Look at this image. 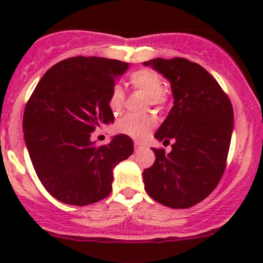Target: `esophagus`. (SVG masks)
<instances>
[{
    "mask_svg": "<svg viewBox=\"0 0 263 263\" xmlns=\"http://www.w3.org/2000/svg\"><path fill=\"white\" fill-rule=\"evenodd\" d=\"M134 145H135V150H136V151L137 150H141V148L144 147V145H142L140 141H135Z\"/></svg>",
    "mask_w": 263,
    "mask_h": 263,
    "instance_id": "esophagus-1",
    "label": "esophagus"
}]
</instances>
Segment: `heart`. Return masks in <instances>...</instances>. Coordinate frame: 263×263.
<instances>
[{"label": "heart", "instance_id": "heart-1", "mask_svg": "<svg viewBox=\"0 0 263 263\" xmlns=\"http://www.w3.org/2000/svg\"><path fill=\"white\" fill-rule=\"evenodd\" d=\"M129 85L132 89L144 92L147 95L148 104L156 107L158 109H164L168 104V92L163 87V80L160 76L153 70L141 68L134 71L128 78ZM126 103V94L121 86L116 85L110 91L108 98V107L115 116L119 115L123 110ZM156 124V119L153 115L145 116H124L117 122L116 129L119 134H123L132 139L141 140L146 136V134Z\"/></svg>", "mask_w": 263, "mask_h": 263}]
</instances>
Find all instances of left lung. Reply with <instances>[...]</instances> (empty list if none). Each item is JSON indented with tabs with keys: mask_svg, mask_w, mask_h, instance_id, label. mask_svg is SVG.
I'll list each match as a JSON object with an SVG mask.
<instances>
[{
	"mask_svg": "<svg viewBox=\"0 0 263 263\" xmlns=\"http://www.w3.org/2000/svg\"><path fill=\"white\" fill-rule=\"evenodd\" d=\"M171 81L174 105L156 131L159 141L173 140L172 151L153 148L155 161L145 169V190L156 202L188 209L205 200L224 174L234 113L229 97L198 63L185 58L144 62Z\"/></svg>",
	"mask_w": 263,
	"mask_h": 263,
	"instance_id": "left-lung-1",
	"label": "left lung"
}]
</instances>
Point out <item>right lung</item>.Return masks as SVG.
I'll use <instances>...</instances> for the list:
<instances>
[{
    "instance_id": "add662e5",
    "label": "right lung",
    "mask_w": 263,
    "mask_h": 263,
    "mask_svg": "<svg viewBox=\"0 0 263 263\" xmlns=\"http://www.w3.org/2000/svg\"><path fill=\"white\" fill-rule=\"evenodd\" d=\"M128 63L103 57H71L49 68L26 103L23 131L35 173L53 197L86 206L112 191L113 168L134 153L117 135L95 145L91 132L113 123L108 98Z\"/></svg>"
}]
</instances>
